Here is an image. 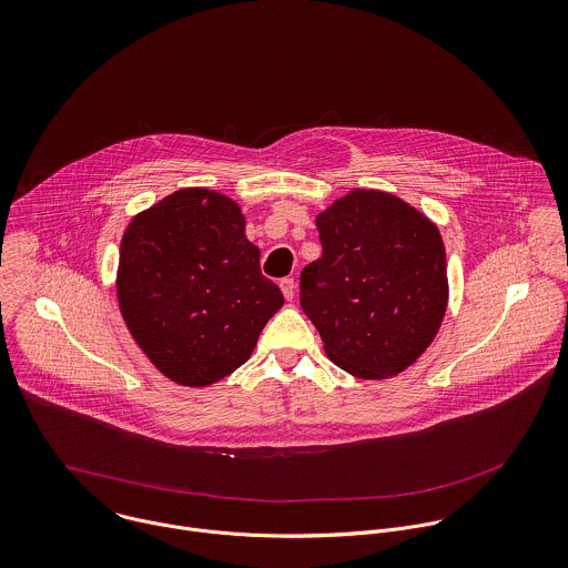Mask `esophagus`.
<instances>
[{"mask_svg": "<svg viewBox=\"0 0 568 568\" xmlns=\"http://www.w3.org/2000/svg\"><path fill=\"white\" fill-rule=\"evenodd\" d=\"M278 285H281L283 296H285L287 301H292V298H294V294H296V283H294V278H283Z\"/></svg>", "mask_w": 568, "mask_h": 568, "instance_id": "obj_1", "label": "esophagus"}]
</instances>
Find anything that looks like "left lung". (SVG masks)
Listing matches in <instances>:
<instances>
[{"instance_id": "obj_1", "label": "left lung", "mask_w": 568, "mask_h": 568, "mask_svg": "<svg viewBox=\"0 0 568 568\" xmlns=\"http://www.w3.org/2000/svg\"><path fill=\"white\" fill-rule=\"evenodd\" d=\"M323 256L301 274V305L329 359L359 379L406 371L448 310L446 247L424 213L353 189L316 217Z\"/></svg>"}]
</instances>
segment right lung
<instances>
[{
    "instance_id": "right-lung-1",
    "label": "right lung",
    "mask_w": 568,
    "mask_h": 568,
    "mask_svg": "<svg viewBox=\"0 0 568 568\" xmlns=\"http://www.w3.org/2000/svg\"><path fill=\"white\" fill-rule=\"evenodd\" d=\"M234 200L180 189L138 213L120 241V314L144 355L175 384L220 382L252 355L281 290L261 274Z\"/></svg>"
}]
</instances>
